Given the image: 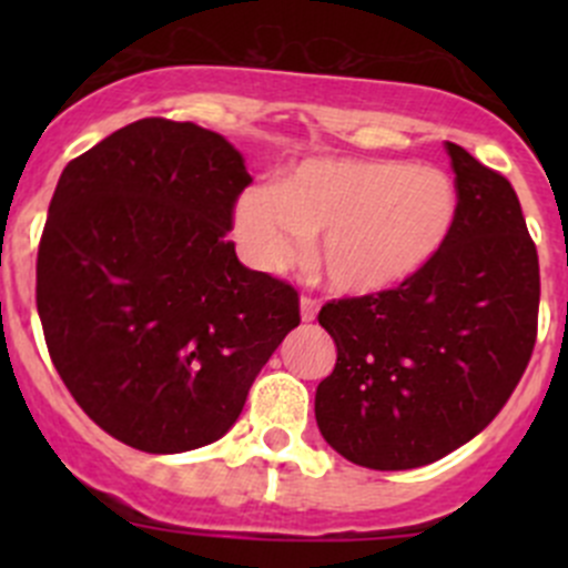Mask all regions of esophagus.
Here are the masks:
<instances>
[{
  "instance_id": "1",
  "label": "esophagus",
  "mask_w": 568,
  "mask_h": 568,
  "mask_svg": "<svg viewBox=\"0 0 568 568\" xmlns=\"http://www.w3.org/2000/svg\"><path fill=\"white\" fill-rule=\"evenodd\" d=\"M316 313H318V305L311 300V296H302L300 300V316L305 324H311V321H316Z\"/></svg>"
}]
</instances>
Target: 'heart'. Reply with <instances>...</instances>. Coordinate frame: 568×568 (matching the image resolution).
<instances>
[{
    "instance_id": "obj_1",
    "label": "heart",
    "mask_w": 568,
    "mask_h": 568,
    "mask_svg": "<svg viewBox=\"0 0 568 568\" xmlns=\"http://www.w3.org/2000/svg\"><path fill=\"white\" fill-rule=\"evenodd\" d=\"M448 173L393 159H307L272 189H247L233 236L261 272H280L313 239L311 266L341 296H376L426 272L454 233Z\"/></svg>"
}]
</instances>
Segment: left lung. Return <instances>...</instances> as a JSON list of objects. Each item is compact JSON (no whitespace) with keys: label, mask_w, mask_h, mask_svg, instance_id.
Here are the masks:
<instances>
[{"label":"left lung","mask_w":568,"mask_h":568,"mask_svg":"<svg viewBox=\"0 0 568 568\" xmlns=\"http://www.w3.org/2000/svg\"><path fill=\"white\" fill-rule=\"evenodd\" d=\"M445 148L459 214L443 252L400 288L318 313L337 346L318 432L359 467L415 469L462 448L495 420L536 343L538 255L517 192Z\"/></svg>","instance_id":"8db88e82"}]
</instances>
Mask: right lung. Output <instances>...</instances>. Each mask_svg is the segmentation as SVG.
Segmentation results:
<instances>
[{"mask_svg": "<svg viewBox=\"0 0 568 568\" xmlns=\"http://www.w3.org/2000/svg\"><path fill=\"white\" fill-rule=\"evenodd\" d=\"M250 183L216 131L145 118L62 170L38 250V316L77 404L120 443L183 454L231 432L300 296L225 233Z\"/></svg>", "mask_w": 568, "mask_h": 568, "instance_id": "add662e5", "label": "right lung"}]
</instances>
